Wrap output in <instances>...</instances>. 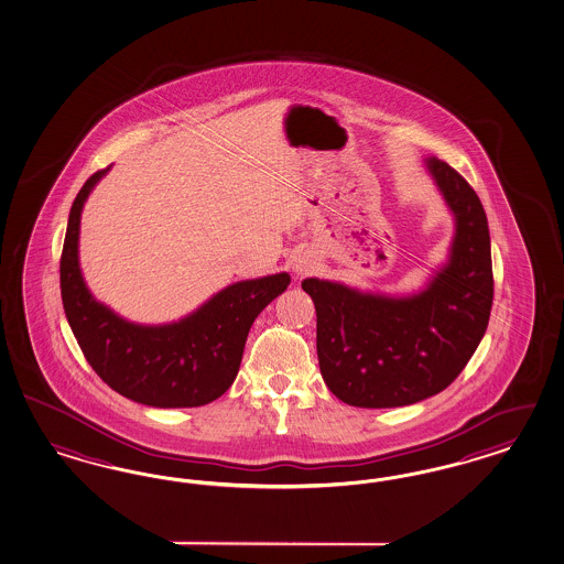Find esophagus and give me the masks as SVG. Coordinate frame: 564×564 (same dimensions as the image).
Here are the masks:
<instances>
[{
  "mask_svg": "<svg viewBox=\"0 0 564 564\" xmlns=\"http://www.w3.org/2000/svg\"><path fill=\"white\" fill-rule=\"evenodd\" d=\"M294 272L299 275H305L311 272V263H306V261H296V265H294Z\"/></svg>",
  "mask_w": 564,
  "mask_h": 564,
  "instance_id": "esophagus-1",
  "label": "esophagus"
}]
</instances>
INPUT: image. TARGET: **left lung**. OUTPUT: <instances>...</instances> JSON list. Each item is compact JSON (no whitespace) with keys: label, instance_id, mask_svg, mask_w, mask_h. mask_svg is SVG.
Listing matches in <instances>:
<instances>
[{"label":"left lung","instance_id":"obj_1","mask_svg":"<svg viewBox=\"0 0 564 564\" xmlns=\"http://www.w3.org/2000/svg\"><path fill=\"white\" fill-rule=\"evenodd\" d=\"M455 220L449 259L424 289L391 296L306 278L317 311V356L329 391L356 408H398L449 387L476 352L495 294L482 204L447 162L429 156Z\"/></svg>","mask_w":564,"mask_h":564}]
</instances>
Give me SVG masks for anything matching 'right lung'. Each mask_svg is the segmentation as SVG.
<instances>
[{
	"instance_id": "obj_1",
	"label": "right lung",
	"mask_w": 564,
	"mask_h": 564,
	"mask_svg": "<svg viewBox=\"0 0 564 564\" xmlns=\"http://www.w3.org/2000/svg\"><path fill=\"white\" fill-rule=\"evenodd\" d=\"M111 166L76 195L59 263L65 317L98 377L133 402L152 408H197L218 400L241 367L245 341L259 313L289 289L290 275L241 280L216 292L194 313L164 325H140L98 303L78 259L84 202Z\"/></svg>"
}]
</instances>
